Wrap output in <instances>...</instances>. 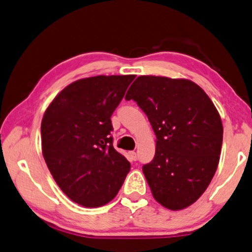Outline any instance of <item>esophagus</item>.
I'll list each match as a JSON object with an SVG mask.
<instances>
[{"label":"esophagus","mask_w":252,"mask_h":252,"mask_svg":"<svg viewBox=\"0 0 252 252\" xmlns=\"http://www.w3.org/2000/svg\"><path fill=\"white\" fill-rule=\"evenodd\" d=\"M128 155H129V159L131 161H136L137 160V154L135 153V151H129V153H128Z\"/></svg>","instance_id":"34e87169"}]
</instances>
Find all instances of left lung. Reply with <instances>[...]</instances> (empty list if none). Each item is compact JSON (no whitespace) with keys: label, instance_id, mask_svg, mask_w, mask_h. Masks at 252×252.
Masks as SVG:
<instances>
[{"label":"left lung","instance_id":"obj_1","mask_svg":"<svg viewBox=\"0 0 252 252\" xmlns=\"http://www.w3.org/2000/svg\"><path fill=\"white\" fill-rule=\"evenodd\" d=\"M125 98L134 99L157 137L151 162L142 165L155 200L172 211L196 202L216 172L222 124L211 98L189 80L141 75Z\"/></svg>","mask_w":252,"mask_h":252}]
</instances>
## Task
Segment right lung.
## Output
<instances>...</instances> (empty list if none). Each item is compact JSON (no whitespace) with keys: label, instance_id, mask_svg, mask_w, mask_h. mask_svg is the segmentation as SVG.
Segmentation results:
<instances>
[{"label":"right lung","instance_id":"obj_1","mask_svg":"<svg viewBox=\"0 0 252 252\" xmlns=\"http://www.w3.org/2000/svg\"><path fill=\"white\" fill-rule=\"evenodd\" d=\"M136 75H97L64 88L41 121L42 156L56 183L84 207L111 202L130 163L114 149L111 116Z\"/></svg>","mask_w":252,"mask_h":252}]
</instances>
